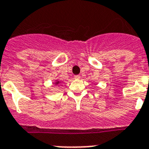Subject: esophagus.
<instances>
[{
  "mask_svg": "<svg viewBox=\"0 0 149 149\" xmlns=\"http://www.w3.org/2000/svg\"><path fill=\"white\" fill-rule=\"evenodd\" d=\"M74 78L76 79H78L80 78V76H79V75H75Z\"/></svg>",
  "mask_w": 149,
  "mask_h": 149,
  "instance_id": "obj_1",
  "label": "esophagus"
}]
</instances>
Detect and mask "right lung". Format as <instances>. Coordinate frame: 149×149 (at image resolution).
<instances>
[{"instance_id": "add662e5", "label": "right lung", "mask_w": 149, "mask_h": 149, "mask_svg": "<svg viewBox=\"0 0 149 149\" xmlns=\"http://www.w3.org/2000/svg\"><path fill=\"white\" fill-rule=\"evenodd\" d=\"M59 83H60V82H55V84H56V85H58Z\"/></svg>"}]
</instances>
